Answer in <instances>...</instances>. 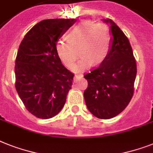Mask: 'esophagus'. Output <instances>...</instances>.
<instances>
[{"label": "esophagus", "mask_w": 153, "mask_h": 153, "mask_svg": "<svg viewBox=\"0 0 153 153\" xmlns=\"http://www.w3.org/2000/svg\"><path fill=\"white\" fill-rule=\"evenodd\" d=\"M82 74H75L74 77V82H77V80L79 79V78H82Z\"/></svg>", "instance_id": "1"}]
</instances>
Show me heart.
Wrapping results in <instances>:
<instances>
[{"label":"heart","instance_id":"obj_1","mask_svg":"<svg viewBox=\"0 0 153 153\" xmlns=\"http://www.w3.org/2000/svg\"><path fill=\"white\" fill-rule=\"evenodd\" d=\"M67 38L68 41L59 40L56 42V51L67 67L74 64L79 53L81 58L73 66L74 71H83L93 64H101L111 49V33L105 23L82 22L68 32Z\"/></svg>","mask_w":153,"mask_h":153}]
</instances>
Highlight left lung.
<instances>
[{
  "instance_id": "left-lung-1",
  "label": "left lung",
  "mask_w": 153,
  "mask_h": 153,
  "mask_svg": "<svg viewBox=\"0 0 153 153\" xmlns=\"http://www.w3.org/2000/svg\"><path fill=\"white\" fill-rule=\"evenodd\" d=\"M111 49L99 67L85 74L88 87L84 91L85 105L98 119L115 117L126 108L134 95L137 64L128 38L111 19Z\"/></svg>"
}]
</instances>
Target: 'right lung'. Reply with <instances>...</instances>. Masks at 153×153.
Instances as JSON below:
<instances>
[{
    "instance_id": "1",
    "label": "right lung",
    "mask_w": 153,
    "mask_h": 153,
    "mask_svg": "<svg viewBox=\"0 0 153 153\" xmlns=\"http://www.w3.org/2000/svg\"><path fill=\"white\" fill-rule=\"evenodd\" d=\"M74 19H45L25 35L16 59V89L27 111L50 119L63 108L74 74L61 63L56 44Z\"/></svg>"
}]
</instances>
